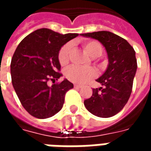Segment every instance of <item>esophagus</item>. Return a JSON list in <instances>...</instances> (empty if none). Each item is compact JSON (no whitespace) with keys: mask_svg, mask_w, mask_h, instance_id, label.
Listing matches in <instances>:
<instances>
[{"mask_svg":"<svg viewBox=\"0 0 151 151\" xmlns=\"http://www.w3.org/2000/svg\"><path fill=\"white\" fill-rule=\"evenodd\" d=\"M73 86H74L75 88H80V87H81V86L78 85V84H74V85H73Z\"/></svg>","mask_w":151,"mask_h":151,"instance_id":"obj_1","label":"esophagus"}]
</instances>
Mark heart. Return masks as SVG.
<instances>
[{
    "label": "heart",
    "instance_id": "heart-1",
    "mask_svg": "<svg viewBox=\"0 0 151 151\" xmlns=\"http://www.w3.org/2000/svg\"><path fill=\"white\" fill-rule=\"evenodd\" d=\"M86 52L92 57L99 56L103 52L101 43L96 40H88L83 43ZM72 48V44L68 43L60 48L58 53V60L61 65H65L69 60V55ZM96 75L95 69L91 67H80L71 65L65 70V76L68 80L74 83L82 84L88 82Z\"/></svg>",
    "mask_w": 151,
    "mask_h": 151
}]
</instances>
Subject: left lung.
<instances>
[{"label": "left lung", "instance_id": "8db88e82", "mask_svg": "<svg viewBox=\"0 0 151 151\" xmlns=\"http://www.w3.org/2000/svg\"><path fill=\"white\" fill-rule=\"evenodd\" d=\"M81 35L99 40L105 47L109 62L104 73L96 80L103 87L93 89L91 97L86 99L84 105L96 116H113L123 109L132 92L137 68L135 51L127 40L110 31Z\"/></svg>", "mask_w": 151, "mask_h": 151}]
</instances>
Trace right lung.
<instances>
[{
	"mask_svg": "<svg viewBox=\"0 0 151 151\" xmlns=\"http://www.w3.org/2000/svg\"><path fill=\"white\" fill-rule=\"evenodd\" d=\"M78 35L42 28L28 35L17 47L10 64L12 84L22 107L31 116L46 119L61 110L66 92L73 85L67 79L55 83L62 76L58 53ZM49 81L52 86L47 84Z\"/></svg>",
	"mask_w": 151,
	"mask_h": 151,
	"instance_id": "obj_1",
	"label": "right lung"
}]
</instances>
